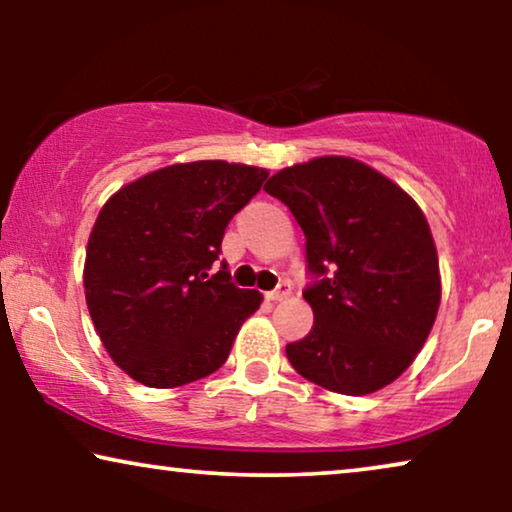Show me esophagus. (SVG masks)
I'll list each match as a JSON object with an SVG mask.
<instances>
[{
    "label": "esophagus",
    "instance_id": "esophagus-1",
    "mask_svg": "<svg viewBox=\"0 0 512 512\" xmlns=\"http://www.w3.org/2000/svg\"><path fill=\"white\" fill-rule=\"evenodd\" d=\"M289 296H291V284H286V282L277 284V289H272V291L265 293V298L272 300V303H275V300H284V298H289Z\"/></svg>",
    "mask_w": 512,
    "mask_h": 512
}]
</instances>
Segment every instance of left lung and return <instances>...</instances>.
Listing matches in <instances>:
<instances>
[{
  "label": "left lung",
  "mask_w": 512,
  "mask_h": 512,
  "mask_svg": "<svg viewBox=\"0 0 512 512\" xmlns=\"http://www.w3.org/2000/svg\"><path fill=\"white\" fill-rule=\"evenodd\" d=\"M305 233L303 296L314 324L286 345L319 387L363 396L387 387L429 338L438 256L422 209L373 167L342 156L286 167L265 184Z\"/></svg>",
  "instance_id": "8db88e82"
}]
</instances>
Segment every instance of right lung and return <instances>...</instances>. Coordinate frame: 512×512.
Segmentation results:
<instances>
[{
  "label": "right lung",
  "mask_w": 512,
  "mask_h": 512,
  "mask_svg": "<svg viewBox=\"0 0 512 512\" xmlns=\"http://www.w3.org/2000/svg\"><path fill=\"white\" fill-rule=\"evenodd\" d=\"M268 172L198 160L123 186L88 240L86 303L100 340L132 380L172 389L226 363L261 293L237 289L226 261L228 223Z\"/></svg>",
  "instance_id": "1"
}]
</instances>
